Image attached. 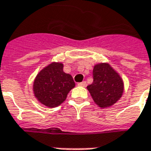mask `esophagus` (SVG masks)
I'll return each instance as SVG.
<instances>
[{"label":"esophagus","mask_w":151,"mask_h":151,"mask_svg":"<svg viewBox=\"0 0 151 151\" xmlns=\"http://www.w3.org/2000/svg\"><path fill=\"white\" fill-rule=\"evenodd\" d=\"M78 86H82V87H85L86 86V81H82L78 83Z\"/></svg>","instance_id":"esophagus-1"}]
</instances>
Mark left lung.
I'll list each match as a JSON object with an SVG mask.
<instances>
[{
	"label": "left lung",
	"instance_id": "8db88e82",
	"mask_svg": "<svg viewBox=\"0 0 151 151\" xmlns=\"http://www.w3.org/2000/svg\"><path fill=\"white\" fill-rule=\"evenodd\" d=\"M93 77V83L87 86V89L99 107L109 108L121 99L124 91V83L120 75L109 63L94 65Z\"/></svg>",
	"mask_w": 151,
	"mask_h": 151
}]
</instances>
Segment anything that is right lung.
Returning a JSON list of instances; mask_svg holds the SVG:
<instances>
[{"label": "right lung", "mask_w": 151, "mask_h": 151, "mask_svg": "<svg viewBox=\"0 0 151 151\" xmlns=\"http://www.w3.org/2000/svg\"><path fill=\"white\" fill-rule=\"evenodd\" d=\"M76 86L72 76L63 71L62 62H52L35 77L33 90L38 102L48 108L62 104Z\"/></svg>", "instance_id": "add662e5"}]
</instances>
